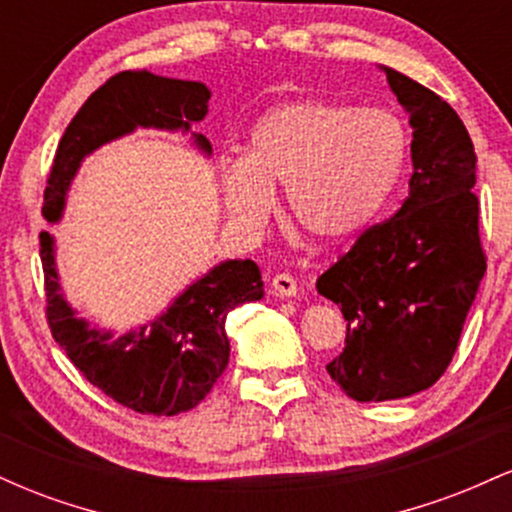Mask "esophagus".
<instances>
[{"label":"esophagus","instance_id":"1","mask_svg":"<svg viewBox=\"0 0 512 512\" xmlns=\"http://www.w3.org/2000/svg\"><path fill=\"white\" fill-rule=\"evenodd\" d=\"M272 291L281 298L296 296V293H298L296 279H293L291 274H276V276H272Z\"/></svg>","mask_w":512,"mask_h":512}]
</instances>
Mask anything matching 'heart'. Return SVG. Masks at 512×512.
Returning <instances> with one entry per match:
<instances>
[{
  "instance_id": "obj_1",
  "label": "heart",
  "mask_w": 512,
  "mask_h": 512,
  "mask_svg": "<svg viewBox=\"0 0 512 512\" xmlns=\"http://www.w3.org/2000/svg\"><path fill=\"white\" fill-rule=\"evenodd\" d=\"M409 129L385 108L293 101L252 129L245 156L221 163L231 219L257 226L284 185L291 221L317 240L356 236L385 207L402 178Z\"/></svg>"
}]
</instances>
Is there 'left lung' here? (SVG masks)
<instances>
[{
    "mask_svg": "<svg viewBox=\"0 0 512 512\" xmlns=\"http://www.w3.org/2000/svg\"><path fill=\"white\" fill-rule=\"evenodd\" d=\"M383 69L414 129L409 197L317 279V293L346 320L344 351L327 373L356 402L411 397L438 383L486 272L467 127L438 93Z\"/></svg>",
    "mask_w": 512,
    "mask_h": 512,
    "instance_id": "1",
    "label": "left lung"
}]
</instances>
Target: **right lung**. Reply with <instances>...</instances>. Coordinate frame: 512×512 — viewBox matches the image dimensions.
<instances>
[{
  "label": "right lung",
  "mask_w": 512,
  "mask_h": 512,
  "mask_svg": "<svg viewBox=\"0 0 512 512\" xmlns=\"http://www.w3.org/2000/svg\"><path fill=\"white\" fill-rule=\"evenodd\" d=\"M209 88L197 81L166 79L149 72H120L88 96L64 129L45 187L43 216L57 221L64 195L81 158L93 149L132 132L134 127L190 129L204 120ZM202 151L209 139L195 134ZM40 262L45 276V317L55 342L69 361L98 390L139 414L173 416L197 407L228 366L226 317L238 305L260 301L262 274L252 260H228L175 298L168 313L110 339V332L88 327L60 293L52 238L40 233Z\"/></svg>",
  "instance_id": "obj_1"
}]
</instances>
